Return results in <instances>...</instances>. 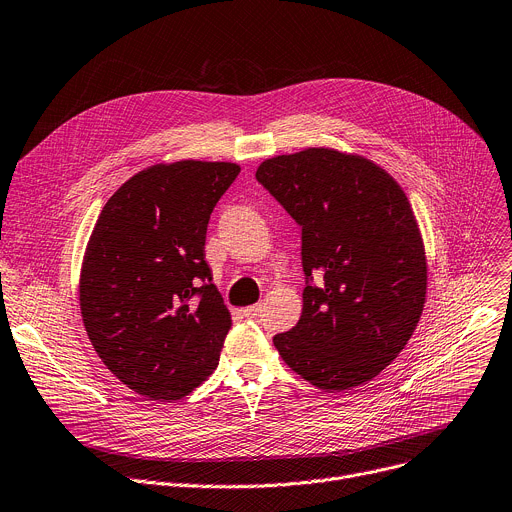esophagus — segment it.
Listing matches in <instances>:
<instances>
[{
    "label": "esophagus",
    "instance_id": "34e87169",
    "mask_svg": "<svg viewBox=\"0 0 512 512\" xmlns=\"http://www.w3.org/2000/svg\"><path fill=\"white\" fill-rule=\"evenodd\" d=\"M261 311V304H253V306H247V309H243V315L249 317V319H255Z\"/></svg>",
    "mask_w": 512,
    "mask_h": 512
}]
</instances>
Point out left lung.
I'll return each mask as SVG.
<instances>
[{"label": "left lung", "instance_id": "left-lung-1", "mask_svg": "<svg viewBox=\"0 0 512 512\" xmlns=\"http://www.w3.org/2000/svg\"><path fill=\"white\" fill-rule=\"evenodd\" d=\"M255 177L302 228V315L274 346L319 389L364 385L424 311L426 253L407 195L379 164L331 148L267 158Z\"/></svg>", "mask_w": 512, "mask_h": 512}]
</instances>
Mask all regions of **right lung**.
Here are the masks:
<instances>
[{"mask_svg": "<svg viewBox=\"0 0 512 512\" xmlns=\"http://www.w3.org/2000/svg\"><path fill=\"white\" fill-rule=\"evenodd\" d=\"M234 162L154 164L105 203L82 261L80 311L98 358L131 391L175 401L220 360L230 313L212 284L206 232Z\"/></svg>", "mask_w": 512, "mask_h": 512, "instance_id": "add662e5", "label": "right lung"}]
</instances>
